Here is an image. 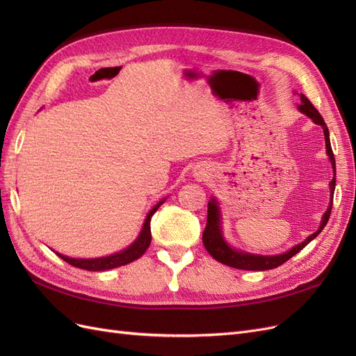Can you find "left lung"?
<instances>
[{"label": "left lung", "instance_id": "1", "mask_svg": "<svg viewBox=\"0 0 356 356\" xmlns=\"http://www.w3.org/2000/svg\"><path fill=\"white\" fill-rule=\"evenodd\" d=\"M298 110L301 113H305L307 117H310L316 124H321L322 129H324V135H325V145H327V154L330 156L332 169H336V160H334V154L331 149V143H330V134H328V127L324 122V118L319 114V111L315 108L314 104H312L305 95H301V105H298ZM331 196L334 195V188H336V175H334L331 184ZM331 208H332V200L331 204L328 207L327 212L322 217V222L321 227L318 229V232H315L314 234H310L309 238L301 242L298 245H296L293 250H289L285 254L281 255H272V257H263V255H252V254H245V252H239L234 251L232 248L225 243V241L222 239L221 234V225H220V209H218V203L215 199H212L208 203V221H207V227L203 230V245L207 248V251L215 258V260L230 266L234 268H242V270H270V268L279 267L281 264L286 263L291 257H294L297 252H300L303 248L310 242L314 241L316 236L324 230V227L328 222L330 213H331Z\"/></svg>", "mask_w": 356, "mask_h": 356}]
</instances>
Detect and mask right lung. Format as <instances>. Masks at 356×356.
Listing matches in <instances>:
<instances>
[{
  "label": "right lung",
  "instance_id": "obj_1",
  "mask_svg": "<svg viewBox=\"0 0 356 356\" xmlns=\"http://www.w3.org/2000/svg\"><path fill=\"white\" fill-rule=\"evenodd\" d=\"M161 203H163V200L157 203L156 207L148 212L145 222H144V227L141 230V234H139L138 239L131 246L126 248L124 251L114 254V255H110V257L90 258V260H83V258H70V257H65L62 254H58V255L62 258L63 261H67L68 264H71L74 267L83 268V270H90V272L108 270V268L120 267V266H124V264H129V263L138 260V258L147 251V248L149 246V242H152V229H149V221H152L153 213L159 209Z\"/></svg>",
  "mask_w": 356,
  "mask_h": 356
}]
</instances>
